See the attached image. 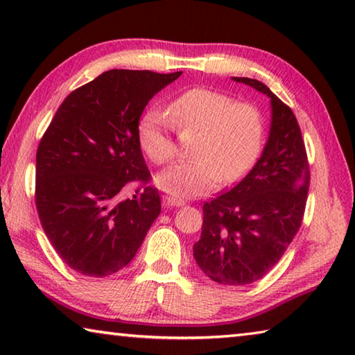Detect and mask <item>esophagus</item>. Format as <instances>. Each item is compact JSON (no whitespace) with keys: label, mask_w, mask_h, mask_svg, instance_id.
Returning a JSON list of instances; mask_svg holds the SVG:
<instances>
[{"label":"esophagus","mask_w":355,"mask_h":355,"mask_svg":"<svg viewBox=\"0 0 355 355\" xmlns=\"http://www.w3.org/2000/svg\"><path fill=\"white\" fill-rule=\"evenodd\" d=\"M164 205H166L167 208L183 207V205H184V200H182V199H177V197H171V196H167V197H164Z\"/></svg>","instance_id":"obj_1"}]
</instances>
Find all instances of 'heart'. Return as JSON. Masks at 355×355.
<instances>
[{
	"label": "heart",
	"mask_w": 355,
	"mask_h": 355,
	"mask_svg": "<svg viewBox=\"0 0 355 355\" xmlns=\"http://www.w3.org/2000/svg\"><path fill=\"white\" fill-rule=\"evenodd\" d=\"M172 128L199 131L194 161L175 163L156 175L155 182L182 199L197 197L225 183L238 182L257 163L264 142L261 112L250 103H236L224 92L194 87L177 95L167 114L150 110L137 125L142 152L156 164L175 155Z\"/></svg>",
	"instance_id": "obj_1"
}]
</instances>
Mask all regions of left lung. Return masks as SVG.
Instances as JSON below:
<instances>
[{
  "instance_id": "obj_1",
  "label": "left lung",
  "mask_w": 355,
  "mask_h": 355,
  "mask_svg": "<svg viewBox=\"0 0 355 355\" xmlns=\"http://www.w3.org/2000/svg\"><path fill=\"white\" fill-rule=\"evenodd\" d=\"M271 100V127L263 153L235 188L203 205L199 268L220 285H248L279 263L302 224L310 171L293 111L266 84L232 78Z\"/></svg>"
}]
</instances>
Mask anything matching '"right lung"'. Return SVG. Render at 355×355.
I'll return each mask as SVG.
<instances>
[{
    "mask_svg": "<svg viewBox=\"0 0 355 355\" xmlns=\"http://www.w3.org/2000/svg\"><path fill=\"white\" fill-rule=\"evenodd\" d=\"M182 71L107 70L59 106L35 156V207L46 238L71 269L106 277L127 266L161 213L137 141L153 95ZM144 183L133 198L121 192Z\"/></svg>",
    "mask_w": 355,
    "mask_h": 355,
    "instance_id": "obj_1",
    "label": "right lung"
}]
</instances>
